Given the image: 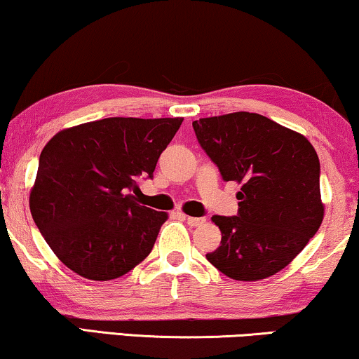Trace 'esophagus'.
Instances as JSON below:
<instances>
[{"instance_id": "obj_1", "label": "esophagus", "mask_w": 359, "mask_h": 359, "mask_svg": "<svg viewBox=\"0 0 359 359\" xmlns=\"http://www.w3.org/2000/svg\"><path fill=\"white\" fill-rule=\"evenodd\" d=\"M183 219L191 225V227H199V225H203L205 222L204 217H189V215H183Z\"/></svg>"}]
</instances>
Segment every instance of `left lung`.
<instances>
[{
    "mask_svg": "<svg viewBox=\"0 0 359 359\" xmlns=\"http://www.w3.org/2000/svg\"><path fill=\"white\" fill-rule=\"evenodd\" d=\"M193 129L222 180L242 184L237 215H212L222 240L205 258L238 281L273 276L322 224L316 149L304 135L255 112L204 117Z\"/></svg>",
    "mask_w": 359,
    "mask_h": 359,
    "instance_id": "1",
    "label": "left lung"
}]
</instances>
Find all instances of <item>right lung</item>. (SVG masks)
Returning a JSON list of instances; mask_svg holds the SVG:
<instances>
[{
	"label": "right lung",
	"mask_w": 359,
	"mask_h": 359,
	"mask_svg": "<svg viewBox=\"0 0 359 359\" xmlns=\"http://www.w3.org/2000/svg\"><path fill=\"white\" fill-rule=\"evenodd\" d=\"M181 117H107L53 135L39 158L29 205L58 259L80 276L109 281L149 257L166 212L137 203Z\"/></svg>",
	"instance_id": "obj_1"
}]
</instances>
